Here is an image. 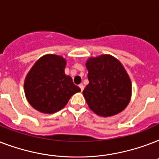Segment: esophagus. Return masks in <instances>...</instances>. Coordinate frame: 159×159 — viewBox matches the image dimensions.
I'll use <instances>...</instances> for the list:
<instances>
[{"label": "esophagus", "instance_id": "34e87169", "mask_svg": "<svg viewBox=\"0 0 159 159\" xmlns=\"http://www.w3.org/2000/svg\"><path fill=\"white\" fill-rule=\"evenodd\" d=\"M79 87H80V89H81V92H82V91H83V89H84V86H83L82 84H80Z\"/></svg>", "mask_w": 159, "mask_h": 159}]
</instances>
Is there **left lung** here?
Wrapping results in <instances>:
<instances>
[{
    "instance_id": "8db88e82",
    "label": "left lung",
    "mask_w": 159,
    "mask_h": 159,
    "mask_svg": "<svg viewBox=\"0 0 159 159\" xmlns=\"http://www.w3.org/2000/svg\"><path fill=\"white\" fill-rule=\"evenodd\" d=\"M89 84L83 96L98 116H112L125 108L131 97V82L120 62L111 55L87 60Z\"/></svg>"
}]
</instances>
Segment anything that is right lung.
Listing matches in <instances>:
<instances>
[{
    "label": "right lung",
    "instance_id": "1",
    "mask_svg": "<svg viewBox=\"0 0 159 159\" xmlns=\"http://www.w3.org/2000/svg\"><path fill=\"white\" fill-rule=\"evenodd\" d=\"M66 61L57 55H44L35 62L25 81L29 103L37 111L52 114L63 108L72 95L81 92L65 75Z\"/></svg>",
    "mask_w": 159,
    "mask_h": 159
}]
</instances>
